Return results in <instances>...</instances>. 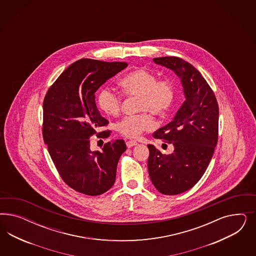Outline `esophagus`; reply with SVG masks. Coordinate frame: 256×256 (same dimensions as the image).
<instances>
[{"label":"esophagus","instance_id":"esophagus-1","mask_svg":"<svg viewBox=\"0 0 256 256\" xmlns=\"http://www.w3.org/2000/svg\"><path fill=\"white\" fill-rule=\"evenodd\" d=\"M137 144H138V142H137L136 140H128V142H126V146L128 148L135 146H137Z\"/></svg>","mask_w":256,"mask_h":256}]
</instances>
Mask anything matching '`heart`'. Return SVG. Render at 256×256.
I'll use <instances>...</instances> for the list:
<instances>
[{"label": "heart", "mask_w": 256, "mask_h": 256, "mask_svg": "<svg viewBox=\"0 0 256 256\" xmlns=\"http://www.w3.org/2000/svg\"><path fill=\"white\" fill-rule=\"evenodd\" d=\"M124 93L130 98H138V112H144L137 116H126L116 124V130L122 135L137 138L153 126L154 116H166L172 107L176 89L170 80H160L152 71L144 68L134 70L120 82ZM100 108L110 116H117L122 107V98L112 90L102 89L98 96Z\"/></svg>", "instance_id": "1"}]
</instances>
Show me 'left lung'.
I'll list each match as a JSON object with an SVG mask.
<instances>
[{
  "label": "left lung",
  "instance_id": "obj_1",
  "mask_svg": "<svg viewBox=\"0 0 256 256\" xmlns=\"http://www.w3.org/2000/svg\"><path fill=\"white\" fill-rule=\"evenodd\" d=\"M153 61L172 70L180 78L186 100L169 124L153 137L172 144L174 152L163 155L148 144V172L156 188L165 195L188 190L201 179L218 142V106L216 96L201 73L179 57Z\"/></svg>",
  "mask_w": 256,
  "mask_h": 256
}]
</instances>
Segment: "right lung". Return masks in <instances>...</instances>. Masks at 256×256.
Returning <instances> with one entry per match:
<instances>
[{
  "label": "right lung",
  "mask_w": 256,
  "mask_h": 256,
  "mask_svg": "<svg viewBox=\"0 0 256 256\" xmlns=\"http://www.w3.org/2000/svg\"><path fill=\"white\" fill-rule=\"evenodd\" d=\"M124 62L80 59L62 72L48 90L43 102V139L55 167L68 186L96 196L114 186L117 164L126 149L124 140L90 149V138H107L98 132L108 121L101 116L94 93L108 78L124 70Z\"/></svg>",
  "instance_id": "add662e5"
}]
</instances>
